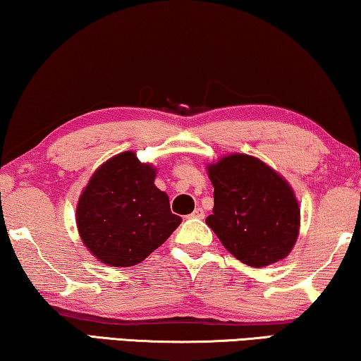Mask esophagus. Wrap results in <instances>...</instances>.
I'll return each instance as SVG.
<instances>
[{
    "label": "esophagus",
    "instance_id": "obj_1",
    "mask_svg": "<svg viewBox=\"0 0 361 361\" xmlns=\"http://www.w3.org/2000/svg\"><path fill=\"white\" fill-rule=\"evenodd\" d=\"M191 217H195V219H204V211H202L201 207H197L196 211L191 214Z\"/></svg>",
    "mask_w": 361,
    "mask_h": 361
}]
</instances>
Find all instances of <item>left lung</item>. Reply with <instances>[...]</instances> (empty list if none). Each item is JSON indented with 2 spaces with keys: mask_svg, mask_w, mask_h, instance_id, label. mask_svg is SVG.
Here are the masks:
<instances>
[{
  "mask_svg": "<svg viewBox=\"0 0 361 361\" xmlns=\"http://www.w3.org/2000/svg\"><path fill=\"white\" fill-rule=\"evenodd\" d=\"M214 209L206 224L225 250L251 267L290 255L298 238L300 207L288 181L246 154L225 155L207 165Z\"/></svg>",
  "mask_w": 361,
  "mask_h": 361,
  "instance_id": "obj_1",
  "label": "left lung"
}]
</instances>
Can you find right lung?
<instances>
[{"label":"right lung","instance_id":"obj_1","mask_svg":"<svg viewBox=\"0 0 361 361\" xmlns=\"http://www.w3.org/2000/svg\"><path fill=\"white\" fill-rule=\"evenodd\" d=\"M155 173L152 165L126 150L90 176L79 197L76 224L82 243L104 264H139L181 224L166 192L154 185Z\"/></svg>","mask_w":361,"mask_h":361}]
</instances>
